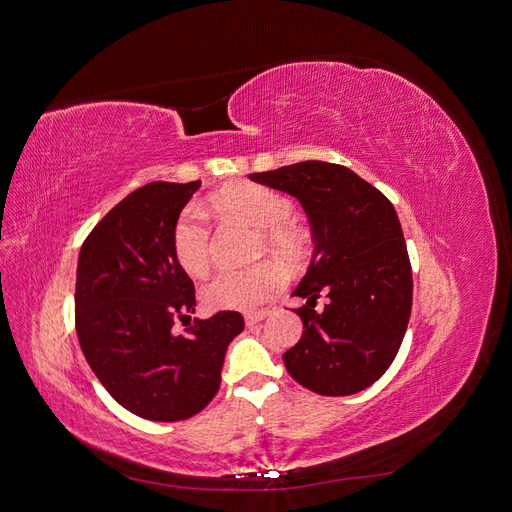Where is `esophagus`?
Returning <instances> with one entry per match:
<instances>
[{"mask_svg":"<svg viewBox=\"0 0 512 512\" xmlns=\"http://www.w3.org/2000/svg\"><path fill=\"white\" fill-rule=\"evenodd\" d=\"M269 316V309H262V312H247L245 314V324L247 327H252V324H258Z\"/></svg>","mask_w":512,"mask_h":512,"instance_id":"1","label":"esophagus"}]
</instances>
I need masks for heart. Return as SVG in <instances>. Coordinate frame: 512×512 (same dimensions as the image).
Returning <instances> with one entry per match:
<instances>
[{
  "instance_id": "heart-1",
  "label": "heart",
  "mask_w": 512,
  "mask_h": 512,
  "mask_svg": "<svg viewBox=\"0 0 512 512\" xmlns=\"http://www.w3.org/2000/svg\"><path fill=\"white\" fill-rule=\"evenodd\" d=\"M211 207L260 228L258 252H271L288 265H299L309 254V235L290 222L292 200L260 183H235L211 196ZM173 254L179 267L192 277H205L211 258V228L196 207H185L173 228ZM286 284V271L275 260H262L247 269H226L203 286L205 305L211 309L250 312L271 301Z\"/></svg>"
}]
</instances>
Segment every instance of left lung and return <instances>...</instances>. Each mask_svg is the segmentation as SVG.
Masks as SVG:
<instances>
[{
    "label": "left lung",
    "instance_id": "obj_1",
    "mask_svg": "<svg viewBox=\"0 0 512 512\" xmlns=\"http://www.w3.org/2000/svg\"><path fill=\"white\" fill-rule=\"evenodd\" d=\"M252 181L294 196L314 232V258L294 297L299 344L284 352L288 374L327 397L354 395L391 367L412 309V267L397 213L350 168L307 160ZM330 301L316 310L319 294Z\"/></svg>",
    "mask_w": 512,
    "mask_h": 512
}]
</instances>
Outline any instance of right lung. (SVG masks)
Masks as SVG:
<instances>
[{
    "instance_id": "add662e5",
    "label": "right lung",
    "mask_w": 512,
    "mask_h": 512,
    "mask_svg": "<svg viewBox=\"0 0 512 512\" xmlns=\"http://www.w3.org/2000/svg\"><path fill=\"white\" fill-rule=\"evenodd\" d=\"M200 181H153L89 232L76 269L74 322L89 367L119 406L147 421H185L220 389L239 312L192 320L194 284L173 254V228ZM186 329L179 334L176 322Z\"/></svg>"
}]
</instances>
